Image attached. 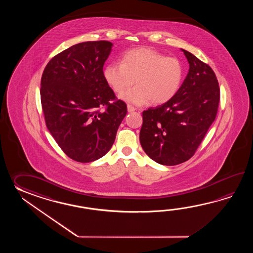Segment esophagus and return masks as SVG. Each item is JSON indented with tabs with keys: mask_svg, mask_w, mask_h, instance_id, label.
Segmentation results:
<instances>
[{
	"mask_svg": "<svg viewBox=\"0 0 253 253\" xmlns=\"http://www.w3.org/2000/svg\"><path fill=\"white\" fill-rule=\"evenodd\" d=\"M134 110H136V108H134V107L131 106V105H127V111H128V112H133Z\"/></svg>",
	"mask_w": 253,
	"mask_h": 253,
	"instance_id": "obj_1",
	"label": "esophagus"
}]
</instances>
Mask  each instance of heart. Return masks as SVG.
I'll return each mask as SVG.
<instances>
[{
	"instance_id": "1",
	"label": "heart",
	"mask_w": 253,
	"mask_h": 253,
	"mask_svg": "<svg viewBox=\"0 0 253 253\" xmlns=\"http://www.w3.org/2000/svg\"><path fill=\"white\" fill-rule=\"evenodd\" d=\"M103 76L115 93H122L134 81L136 86L120 95L126 102L162 105L176 95L183 70L176 58L166 57L154 48H137L125 52L120 63L107 65Z\"/></svg>"
}]
</instances>
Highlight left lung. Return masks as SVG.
I'll list each match as a JSON object with an SVG mask.
<instances>
[{"label": "left lung", "instance_id": "left-lung-1", "mask_svg": "<svg viewBox=\"0 0 253 253\" xmlns=\"http://www.w3.org/2000/svg\"><path fill=\"white\" fill-rule=\"evenodd\" d=\"M182 50L190 66L188 74L171 100L143 112L140 130L145 154L164 166H176L194 156L214 121L220 101L214 71Z\"/></svg>", "mask_w": 253, "mask_h": 253}]
</instances>
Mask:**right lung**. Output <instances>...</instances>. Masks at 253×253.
Here are the masks:
<instances>
[{"label": "right lung", "mask_w": 253, "mask_h": 253, "mask_svg": "<svg viewBox=\"0 0 253 253\" xmlns=\"http://www.w3.org/2000/svg\"><path fill=\"white\" fill-rule=\"evenodd\" d=\"M112 46L108 41L76 44L54 56L43 71L46 126L61 150L77 162L105 156L127 112L103 76Z\"/></svg>", "instance_id": "right-lung-1"}]
</instances>
